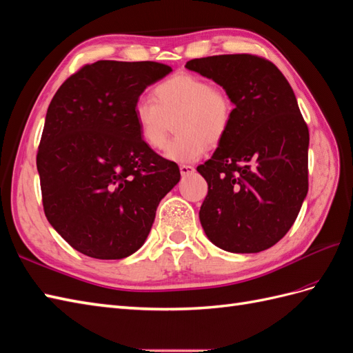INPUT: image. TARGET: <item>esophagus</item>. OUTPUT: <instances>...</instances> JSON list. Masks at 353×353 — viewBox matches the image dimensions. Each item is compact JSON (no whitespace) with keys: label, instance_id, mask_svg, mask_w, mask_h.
<instances>
[{"label":"esophagus","instance_id":"1","mask_svg":"<svg viewBox=\"0 0 353 353\" xmlns=\"http://www.w3.org/2000/svg\"><path fill=\"white\" fill-rule=\"evenodd\" d=\"M179 172H181V175H183V176H187V175L193 174V172H194V168H193V166H190V165H181V166H179Z\"/></svg>","mask_w":353,"mask_h":353}]
</instances>
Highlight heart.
<instances>
[{
    "label": "heart",
    "instance_id": "b5f03b06",
    "mask_svg": "<svg viewBox=\"0 0 353 353\" xmlns=\"http://www.w3.org/2000/svg\"><path fill=\"white\" fill-rule=\"evenodd\" d=\"M134 123L141 139L151 150H161L172 130L165 156L175 161H194L206 148L216 147L228 134L234 103L225 91L214 88L201 76L179 73L154 88V99L139 97L133 105Z\"/></svg>",
    "mask_w": 353,
    "mask_h": 353
}]
</instances>
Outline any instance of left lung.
I'll use <instances>...</instances> for the list:
<instances>
[{
    "instance_id": "left-lung-1",
    "label": "left lung",
    "mask_w": 353,
    "mask_h": 353,
    "mask_svg": "<svg viewBox=\"0 0 353 353\" xmlns=\"http://www.w3.org/2000/svg\"><path fill=\"white\" fill-rule=\"evenodd\" d=\"M234 103L228 134L197 172L208 183L199 219L212 244L259 253L294 225L308 192V127L294 90L271 61L250 54L196 58Z\"/></svg>"
}]
</instances>
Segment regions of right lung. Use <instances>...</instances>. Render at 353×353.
Listing matches in <instances>:
<instances>
[{"instance_id":"add662e5","label":"right lung","mask_w":353,"mask_h":353,"mask_svg":"<svg viewBox=\"0 0 353 353\" xmlns=\"http://www.w3.org/2000/svg\"><path fill=\"white\" fill-rule=\"evenodd\" d=\"M172 72L154 61H97L58 88L37 152L46 219L74 250L123 259L139 250L181 174L141 139L133 105Z\"/></svg>"}]
</instances>
